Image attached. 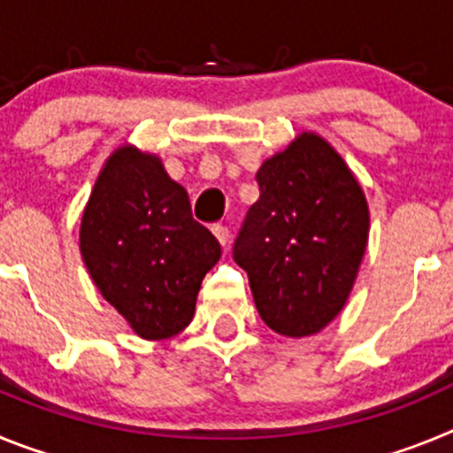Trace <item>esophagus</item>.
<instances>
[{
	"instance_id": "obj_1",
	"label": "esophagus",
	"mask_w": 453,
	"mask_h": 453,
	"mask_svg": "<svg viewBox=\"0 0 453 453\" xmlns=\"http://www.w3.org/2000/svg\"><path fill=\"white\" fill-rule=\"evenodd\" d=\"M213 234L219 240V245L229 247V229L224 224H213Z\"/></svg>"
}]
</instances>
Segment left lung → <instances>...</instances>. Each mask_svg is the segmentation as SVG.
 <instances>
[{
    "mask_svg": "<svg viewBox=\"0 0 453 453\" xmlns=\"http://www.w3.org/2000/svg\"><path fill=\"white\" fill-rule=\"evenodd\" d=\"M261 199L247 211L234 258L272 331L303 338L342 311L370 234L361 186L319 135L302 134L256 174Z\"/></svg>",
    "mask_w": 453,
    "mask_h": 453,
    "instance_id": "obj_1",
    "label": "left lung"
}]
</instances>
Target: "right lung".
I'll list each match as a JSON object with an SVG mask.
<instances>
[{"instance_id": "obj_1", "label": "right lung", "mask_w": 453, "mask_h": 453, "mask_svg": "<svg viewBox=\"0 0 453 453\" xmlns=\"http://www.w3.org/2000/svg\"><path fill=\"white\" fill-rule=\"evenodd\" d=\"M81 254L95 286L131 329L165 340L190 324L202 279L222 247L192 218L188 192L161 161L122 147L83 211Z\"/></svg>"}]
</instances>
